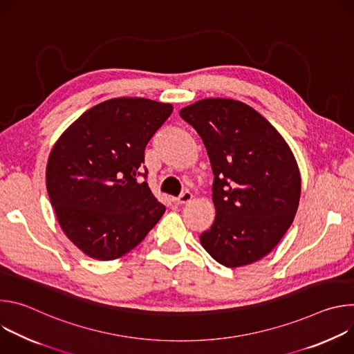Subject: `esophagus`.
Masks as SVG:
<instances>
[{"label":"esophagus","mask_w":354,"mask_h":354,"mask_svg":"<svg viewBox=\"0 0 354 354\" xmlns=\"http://www.w3.org/2000/svg\"><path fill=\"white\" fill-rule=\"evenodd\" d=\"M192 200H193V194L190 192H185L179 197L172 198V201H174L175 205H187V203H190Z\"/></svg>","instance_id":"1"}]
</instances>
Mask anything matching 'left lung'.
I'll list each match as a JSON object with an SVG mask.
<instances>
[{"mask_svg": "<svg viewBox=\"0 0 354 354\" xmlns=\"http://www.w3.org/2000/svg\"><path fill=\"white\" fill-rule=\"evenodd\" d=\"M203 140L214 174L216 218L200 242L227 268L258 262L280 242L298 209L301 175L283 136L254 108L207 97L180 109Z\"/></svg>", "mask_w": 354, "mask_h": 354, "instance_id": "left-lung-1", "label": "left lung"}]
</instances>
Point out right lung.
I'll list each match as a JSON object with an SVG mask.
<instances>
[{
	"instance_id": "obj_1",
	"label": "right lung",
	"mask_w": 354,
	"mask_h": 354,
	"mask_svg": "<svg viewBox=\"0 0 354 354\" xmlns=\"http://www.w3.org/2000/svg\"><path fill=\"white\" fill-rule=\"evenodd\" d=\"M172 111L145 97H113L84 112L55 142L46 167L50 203L86 257L126 255L165 213L137 176L145 145Z\"/></svg>"
}]
</instances>
